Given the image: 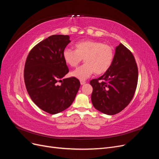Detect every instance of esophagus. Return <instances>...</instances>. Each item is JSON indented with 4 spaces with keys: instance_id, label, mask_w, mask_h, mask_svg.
Wrapping results in <instances>:
<instances>
[{
    "instance_id": "34e87169",
    "label": "esophagus",
    "mask_w": 159,
    "mask_h": 159,
    "mask_svg": "<svg viewBox=\"0 0 159 159\" xmlns=\"http://www.w3.org/2000/svg\"><path fill=\"white\" fill-rule=\"evenodd\" d=\"M80 84H81V85L85 84V81H84V80H80Z\"/></svg>"
}]
</instances>
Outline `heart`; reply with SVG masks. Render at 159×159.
Returning a JSON list of instances; mask_svg holds the SVG:
<instances>
[{
	"mask_svg": "<svg viewBox=\"0 0 159 159\" xmlns=\"http://www.w3.org/2000/svg\"><path fill=\"white\" fill-rule=\"evenodd\" d=\"M63 57L67 64L74 68L84 58L85 63L71 73L81 80L88 78L94 72L101 75L105 73L111 66L114 59L113 48L96 40H84L75 45V50L66 48Z\"/></svg>",
	"mask_w": 159,
	"mask_h": 159,
	"instance_id": "heart-1",
	"label": "heart"
}]
</instances>
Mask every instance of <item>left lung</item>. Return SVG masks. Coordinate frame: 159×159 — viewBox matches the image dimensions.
Masks as SVG:
<instances>
[{"label":"left lung","mask_w":159,"mask_h":159,"mask_svg":"<svg viewBox=\"0 0 159 159\" xmlns=\"http://www.w3.org/2000/svg\"><path fill=\"white\" fill-rule=\"evenodd\" d=\"M138 68L132 52L123 44L115 48L110 68L98 79L90 81L93 87L91 102L103 113L121 112L132 100L137 88Z\"/></svg>","instance_id":"obj_1"}]
</instances>
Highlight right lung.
<instances>
[{"instance_id":"add662e5","label":"right lung","mask_w":159,"mask_h":159,"mask_svg":"<svg viewBox=\"0 0 159 159\" xmlns=\"http://www.w3.org/2000/svg\"><path fill=\"white\" fill-rule=\"evenodd\" d=\"M70 42L68 35L50 36L34 47L26 60L24 78L28 93L38 107L52 115L68 108L80 87L75 77L61 80L69 72L63 52Z\"/></svg>"}]
</instances>
